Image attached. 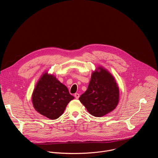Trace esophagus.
<instances>
[{
    "mask_svg": "<svg viewBox=\"0 0 158 158\" xmlns=\"http://www.w3.org/2000/svg\"><path fill=\"white\" fill-rule=\"evenodd\" d=\"M79 96H79V94H78V93H76V94H74V97H75L76 99H77L79 98Z\"/></svg>",
    "mask_w": 158,
    "mask_h": 158,
    "instance_id": "obj_1",
    "label": "esophagus"
}]
</instances>
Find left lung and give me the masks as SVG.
Masks as SVG:
<instances>
[{
    "mask_svg": "<svg viewBox=\"0 0 158 158\" xmlns=\"http://www.w3.org/2000/svg\"><path fill=\"white\" fill-rule=\"evenodd\" d=\"M91 76L87 91L79 98L90 114L101 117L113 110L119 102V88L107 71L99 67Z\"/></svg>",
    "mask_w": 158,
    "mask_h": 158,
    "instance_id": "1",
    "label": "left lung"
}]
</instances>
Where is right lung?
<instances>
[{"mask_svg": "<svg viewBox=\"0 0 158 158\" xmlns=\"http://www.w3.org/2000/svg\"><path fill=\"white\" fill-rule=\"evenodd\" d=\"M74 97L67 87L54 76L45 73L39 79L32 94V103L39 113L51 119L59 118Z\"/></svg>", "mask_w": 158, "mask_h": 158, "instance_id": "add662e5", "label": "right lung"}]
</instances>
